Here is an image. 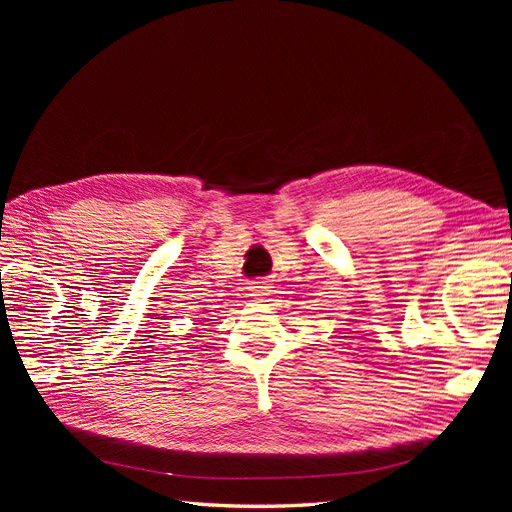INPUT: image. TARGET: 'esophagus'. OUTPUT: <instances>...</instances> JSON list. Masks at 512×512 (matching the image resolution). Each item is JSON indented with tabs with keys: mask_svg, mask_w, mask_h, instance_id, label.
Listing matches in <instances>:
<instances>
[{
	"mask_svg": "<svg viewBox=\"0 0 512 512\" xmlns=\"http://www.w3.org/2000/svg\"><path fill=\"white\" fill-rule=\"evenodd\" d=\"M267 294H269V286L265 282L256 280V282L250 284V297L252 299H267Z\"/></svg>",
	"mask_w": 512,
	"mask_h": 512,
	"instance_id": "1",
	"label": "esophagus"
}]
</instances>
